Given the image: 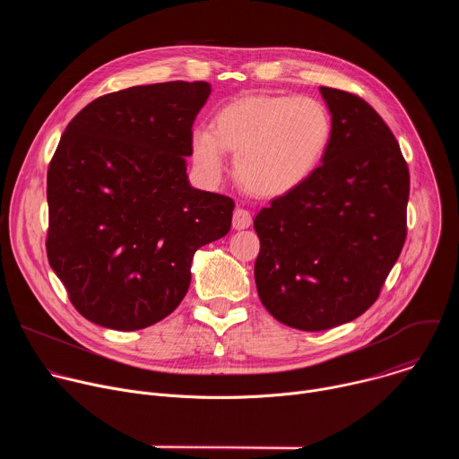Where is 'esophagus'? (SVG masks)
<instances>
[{"instance_id": "34e87169", "label": "esophagus", "mask_w": 459, "mask_h": 459, "mask_svg": "<svg viewBox=\"0 0 459 459\" xmlns=\"http://www.w3.org/2000/svg\"><path fill=\"white\" fill-rule=\"evenodd\" d=\"M252 223V216L248 211L245 209H236L234 214H232V227L236 230H243V229H248Z\"/></svg>"}]
</instances>
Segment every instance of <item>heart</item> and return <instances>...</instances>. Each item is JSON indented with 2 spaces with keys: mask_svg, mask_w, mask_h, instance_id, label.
I'll use <instances>...</instances> for the list:
<instances>
[{
  "mask_svg": "<svg viewBox=\"0 0 459 459\" xmlns=\"http://www.w3.org/2000/svg\"><path fill=\"white\" fill-rule=\"evenodd\" d=\"M334 136L331 110L307 96L250 94L221 105L209 128L190 133V158L216 183L236 152L238 181L257 198L276 200L298 190L319 169Z\"/></svg>",
  "mask_w": 459,
  "mask_h": 459,
  "instance_id": "1",
  "label": "heart"
}]
</instances>
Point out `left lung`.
Masks as SVG:
<instances>
[{
    "label": "left lung",
    "mask_w": 459,
    "mask_h": 459,
    "mask_svg": "<svg viewBox=\"0 0 459 459\" xmlns=\"http://www.w3.org/2000/svg\"><path fill=\"white\" fill-rule=\"evenodd\" d=\"M334 136L319 169L254 218V280L264 307L317 333L361 316L407 236L411 178L400 145L361 98L319 87Z\"/></svg>",
    "instance_id": "1"
}]
</instances>
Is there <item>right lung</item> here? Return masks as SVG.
Segmentation results:
<instances>
[{
    "mask_svg": "<svg viewBox=\"0 0 459 459\" xmlns=\"http://www.w3.org/2000/svg\"><path fill=\"white\" fill-rule=\"evenodd\" d=\"M207 82L101 96L65 128L47 174L48 264L89 321L140 331L190 285L194 252L230 230L234 202L194 188L192 123Z\"/></svg>",
    "mask_w": 459,
    "mask_h": 459,
    "instance_id": "right-lung-1",
    "label": "right lung"
}]
</instances>
